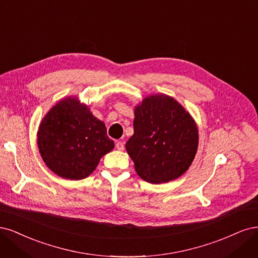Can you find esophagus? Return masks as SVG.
<instances>
[{
    "mask_svg": "<svg viewBox=\"0 0 258 258\" xmlns=\"http://www.w3.org/2000/svg\"><path fill=\"white\" fill-rule=\"evenodd\" d=\"M115 148H117L118 150H120V151H123L124 150V144L122 143V141H118V143L115 144Z\"/></svg>",
    "mask_w": 258,
    "mask_h": 258,
    "instance_id": "esophagus-1",
    "label": "esophagus"
}]
</instances>
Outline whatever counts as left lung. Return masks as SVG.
I'll use <instances>...</instances> for the list:
<instances>
[{
    "label": "left lung",
    "mask_w": 258,
    "mask_h": 258,
    "mask_svg": "<svg viewBox=\"0 0 258 258\" xmlns=\"http://www.w3.org/2000/svg\"><path fill=\"white\" fill-rule=\"evenodd\" d=\"M134 112V135L125 148L139 177L150 183H164L182 176L197 152L194 119L165 94L146 97Z\"/></svg>",
    "instance_id": "obj_1"
}]
</instances>
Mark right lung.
Listing matches in <instances>:
<instances>
[{
  "mask_svg": "<svg viewBox=\"0 0 258 258\" xmlns=\"http://www.w3.org/2000/svg\"><path fill=\"white\" fill-rule=\"evenodd\" d=\"M37 145L48 168L70 180L90 176L114 147L104 122L76 97L63 98L48 111L38 128Z\"/></svg>",
  "mask_w": 258,
  "mask_h": 258,
  "instance_id": "add662e5",
  "label": "right lung"
}]
</instances>
